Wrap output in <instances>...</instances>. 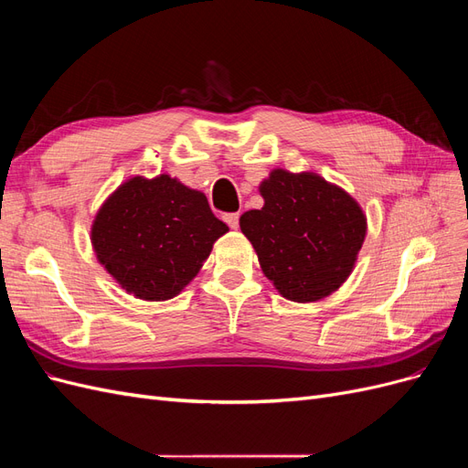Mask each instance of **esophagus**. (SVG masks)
<instances>
[{
	"mask_svg": "<svg viewBox=\"0 0 468 468\" xmlns=\"http://www.w3.org/2000/svg\"><path fill=\"white\" fill-rule=\"evenodd\" d=\"M224 222L229 224L230 229L236 230L238 226H239V215H238V212H230V215H224Z\"/></svg>",
	"mask_w": 468,
	"mask_h": 468,
	"instance_id": "1",
	"label": "esophagus"
}]
</instances>
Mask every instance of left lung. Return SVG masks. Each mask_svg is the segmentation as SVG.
Returning a JSON list of instances; mask_svg holds the SVG:
<instances>
[{"mask_svg":"<svg viewBox=\"0 0 468 468\" xmlns=\"http://www.w3.org/2000/svg\"><path fill=\"white\" fill-rule=\"evenodd\" d=\"M265 205L248 210L239 229L258 251L261 271L294 303H313L349 277L367 222L344 189L316 174L275 169L260 187Z\"/></svg>","mask_w":468,"mask_h":468,"instance_id":"8db88e82","label":"left lung"}]
</instances>
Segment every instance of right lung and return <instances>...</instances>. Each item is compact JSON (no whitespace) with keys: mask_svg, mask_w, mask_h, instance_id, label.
I'll return each instance as SVG.
<instances>
[{"mask_svg":"<svg viewBox=\"0 0 468 468\" xmlns=\"http://www.w3.org/2000/svg\"><path fill=\"white\" fill-rule=\"evenodd\" d=\"M229 232L207 197L169 176L133 177L99 208L97 260L138 299H174L199 273L212 244Z\"/></svg>","mask_w":468,"mask_h":468,"instance_id":"add662e5","label":"right lung"}]
</instances>
